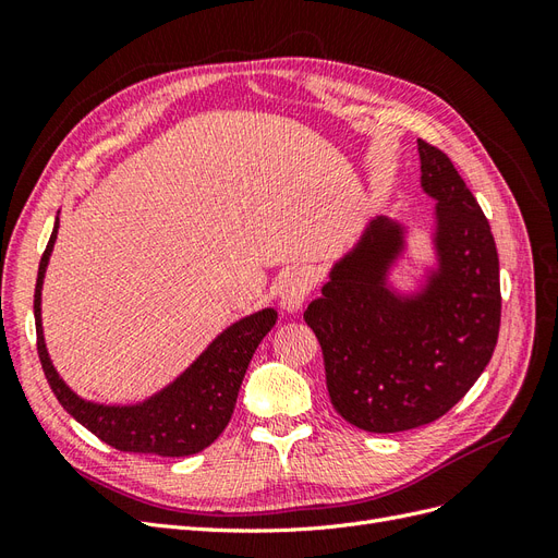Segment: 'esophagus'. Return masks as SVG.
Returning <instances> with one entry per match:
<instances>
[{"label": "esophagus", "instance_id": "34e87169", "mask_svg": "<svg viewBox=\"0 0 558 558\" xmlns=\"http://www.w3.org/2000/svg\"><path fill=\"white\" fill-rule=\"evenodd\" d=\"M314 277L307 272V269H295L281 283V305L289 312H298L302 305H305L307 295L314 291Z\"/></svg>", "mask_w": 558, "mask_h": 558}]
</instances>
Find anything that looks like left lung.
<instances>
[{
	"label": "left lung",
	"instance_id": "1",
	"mask_svg": "<svg viewBox=\"0 0 558 558\" xmlns=\"http://www.w3.org/2000/svg\"><path fill=\"white\" fill-rule=\"evenodd\" d=\"M421 183L437 199L440 272L418 300L400 302L384 272L400 228L377 218L337 263L305 312L324 351L332 408L367 433H400L445 416L494 356L500 267L492 228L445 150L418 140Z\"/></svg>",
	"mask_w": 558,
	"mask_h": 558
}]
</instances>
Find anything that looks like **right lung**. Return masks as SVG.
I'll use <instances>...</instances> for the list:
<instances>
[{"label": "right lung", "instance_id": "add662e5", "mask_svg": "<svg viewBox=\"0 0 558 558\" xmlns=\"http://www.w3.org/2000/svg\"><path fill=\"white\" fill-rule=\"evenodd\" d=\"M56 234L58 223L46 244L35 286L37 353L50 391L81 426H86L99 440L118 451L191 456L209 447L226 430L253 351L272 330L277 312L263 310L230 326L170 388H165L154 400L137 404V408H105V404L86 402L74 396L58 377L53 365H50L41 335V279Z\"/></svg>", "mask_w": 558, "mask_h": 558}]
</instances>
